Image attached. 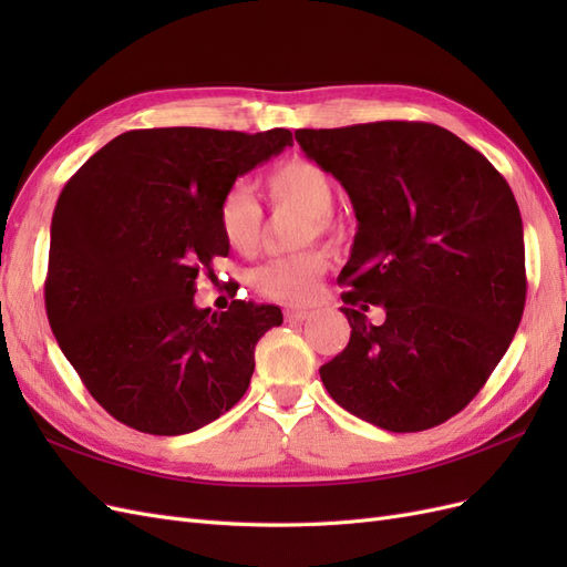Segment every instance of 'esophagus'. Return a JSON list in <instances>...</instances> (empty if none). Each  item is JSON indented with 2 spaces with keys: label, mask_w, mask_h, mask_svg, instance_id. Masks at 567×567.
Masks as SVG:
<instances>
[{
  "label": "esophagus",
  "mask_w": 567,
  "mask_h": 567,
  "mask_svg": "<svg viewBox=\"0 0 567 567\" xmlns=\"http://www.w3.org/2000/svg\"><path fill=\"white\" fill-rule=\"evenodd\" d=\"M305 319H307V312H302V310H286V321L288 323H300Z\"/></svg>",
  "instance_id": "obj_1"
}]
</instances>
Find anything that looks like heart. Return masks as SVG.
I'll return each instance as SVG.
<instances>
[{
  "mask_svg": "<svg viewBox=\"0 0 567 567\" xmlns=\"http://www.w3.org/2000/svg\"><path fill=\"white\" fill-rule=\"evenodd\" d=\"M262 192L271 205H288L307 219L300 227V244H310L315 236L331 234V210L336 186L331 175L312 161L293 158L269 169L262 179ZM217 229L225 244L248 255L260 244L262 210L244 186H231L217 205ZM329 260L321 250H302L296 255L277 257L250 274V284L265 298L286 305H305L315 300Z\"/></svg>",
  "mask_w": 567,
  "mask_h": 567,
  "instance_id": "b5f03b06",
  "label": "heart"
}]
</instances>
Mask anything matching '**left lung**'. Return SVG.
<instances>
[{"mask_svg":"<svg viewBox=\"0 0 567 567\" xmlns=\"http://www.w3.org/2000/svg\"><path fill=\"white\" fill-rule=\"evenodd\" d=\"M346 188L357 234L340 281L350 342L319 369L331 398L390 433L440 425L502 362L525 307L523 219L483 153L431 123L298 130ZM381 303L386 321L365 319Z\"/></svg>","mask_w":567,"mask_h":567,"instance_id":"1","label":"left lung"}]
</instances>
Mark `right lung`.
I'll return each instance as SVG.
<instances>
[{"instance_id": "1", "label": "right lung", "mask_w": 567, "mask_h": 567, "mask_svg": "<svg viewBox=\"0 0 567 567\" xmlns=\"http://www.w3.org/2000/svg\"><path fill=\"white\" fill-rule=\"evenodd\" d=\"M290 130H132L68 179L51 217L47 317L84 388L113 419L184 435L244 398L274 305L196 307V279L229 246L217 205Z\"/></svg>"}]
</instances>
